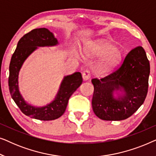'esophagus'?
<instances>
[{"instance_id": "esophagus-1", "label": "esophagus", "mask_w": 156, "mask_h": 156, "mask_svg": "<svg viewBox=\"0 0 156 156\" xmlns=\"http://www.w3.org/2000/svg\"><path fill=\"white\" fill-rule=\"evenodd\" d=\"M82 77H83V80L84 81H87L88 80H89V78L91 77V75H90V72H89V70H85V71H84V72L82 73Z\"/></svg>"}]
</instances>
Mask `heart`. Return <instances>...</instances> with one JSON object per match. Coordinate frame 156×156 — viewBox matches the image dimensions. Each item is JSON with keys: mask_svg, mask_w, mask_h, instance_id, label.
<instances>
[{"mask_svg": "<svg viewBox=\"0 0 156 156\" xmlns=\"http://www.w3.org/2000/svg\"><path fill=\"white\" fill-rule=\"evenodd\" d=\"M88 55L91 57H102L97 64V70L99 74H106L112 71L121 59V51L107 42L94 44L87 50Z\"/></svg>", "mask_w": 156, "mask_h": 156, "instance_id": "1", "label": "heart"}]
</instances>
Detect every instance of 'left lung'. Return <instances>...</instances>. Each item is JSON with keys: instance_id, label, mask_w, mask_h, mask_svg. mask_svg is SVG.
Returning a JSON list of instances; mask_svg holds the SVG:
<instances>
[{"instance_id": "8db88e82", "label": "left lung", "mask_w": 156, "mask_h": 156, "mask_svg": "<svg viewBox=\"0 0 156 156\" xmlns=\"http://www.w3.org/2000/svg\"><path fill=\"white\" fill-rule=\"evenodd\" d=\"M150 63L141 46L131 50L116 71L105 77L91 80L94 87L92 108L96 116L105 121L129 118L146 99L148 88ZM122 92L118 98L114 91Z\"/></svg>"}]
</instances>
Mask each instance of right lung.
I'll return each mask as SVG.
<instances>
[{"label": "right lung", "instance_id": "add662e5", "mask_svg": "<svg viewBox=\"0 0 156 156\" xmlns=\"http://www.w3.org/2000/svg\"><path fill=\"white\" fill-rule=\"evenodd\" d=\"M57 44V38L48 29L44 27L34 29L20 38L11 57L8 77L10 95L21 112L33 119L51 121L60 117L65 112L70 97L82 83L80 72H74L65 76L55 99L42 107L32 106L23 98L19 91L18 74L23 62L37 47L55 46Z\"/></svg>", "mask_w": 156, "mask_h": 156}]
</instances>
